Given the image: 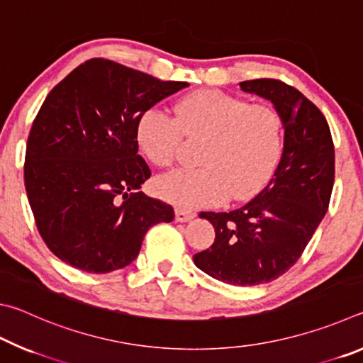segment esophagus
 Masks as SVG:
<instances>
[{"label":"esophagus","instance_id":"esophagus-1","mask_svg":"<svg viewBox=\"0 0 363 363\" xmlns=\"http://www.w3.org/2000/svg\"><path fill=\"white\" fill-rule=\"evenodd\" d=\"M176 220L177 223H187V220L194 219L196 214L194 211H186V210H176Z\"/></svg>","mask_w":363,"mask_h":363}]
</instances>
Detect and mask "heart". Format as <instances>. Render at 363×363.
Returning a JSON list of instances; mask_svg holds the SVG:
<instances>
[{
    "label": "heart",
    "mask_w": 363,
    "mask_h": 363,
    "mask_svg": "<svg viewBox=\"0 0 363 363\" xmlns=\"http://www.w3.org/2000/svg\"><path fill=\"white\" fill-rule=\"evenodd\" d=\"M203 140L196 163L157 179L162 199L181 208L247 201L267 186L284 153L285 128L269 104H251L223 91L199 89L181 97L174 118L150 108L136 123L140 152L160 168L176 162L184 143Z\"/></svg>",
    "instance_id": "b5f03b06"
}]
</instances>
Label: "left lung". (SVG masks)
<instances>
[{
    "instance_id": "obj_1",
    "label": "left lung",
    "mask_w": 363,
    "mask_h": 363,
    "mask_svg": "<svg viewBox=\"0 0 363 363\" xmlns=\"http://www.w3.org/2000/svg\"><path fill=\"white\" fill-rule=\"evenodd\" d=\"M274 104L284 120V153L274 177L253 200L229 213L203 211L216 238L194 256L195 266L224 284L253 286L294 266L328 210L335 145L323 113L280 79L240 83Z\"/></svg>"
}]
</instances>
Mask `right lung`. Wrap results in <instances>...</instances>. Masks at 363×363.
<instances>
[{"label": "right lung", "mask_w": 363, "mask_h": 363, "mask_svg": "<svg viewBox=\"0 0 363 363\" xmlns=\"http://www.w3.org/2000/svg\"><path fill=\"white\" fill-rule=\"evenodd\" d=\"M187 86L97 57L51 89L28 134L23 181L40 235L60 261L91 274L123 269L152 225L174 219L173 206L139 192L150 168L136 123Z\"/></svg>", "instance_id": "1"}]
</instances>
